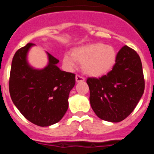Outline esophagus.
<instances>
[{
  "mask_svg": "<svg viewBox=\"0 0 154 154\" xmlns=\"http://www.w3.org/2000/svg\"><path fill=\"white\" fill-rule=\"evenodd\" d=\"M75 81L77 82H83V81H85V78H84V77H82V76H81V75H76V76H75Z\"/></svg>",
  "mask_w": 154,
  "mask_h": 154,
  "instance_id": "esophagus-1",
  "label": "esophagus"
}]
</instances>
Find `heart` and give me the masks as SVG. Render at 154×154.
<instances>
[{"label": "heart", "instance_id": "1", "mask_svg": "<svg viewBox=\"0 0 154 154\" xmlns=\"http://www.w3.org/2000/svg\"><path fill=\"white\" fill-rule=\"evenodd\" d=\"M116 61V51L112 46L103 43H92L76 48L72 55H65L63 62L68 67L72 68L76 62L82 64L85 74L98 77L106 74L112 69Z\"/></svg>", "mask_w": 154, "mask_h": 154}]
</instances>
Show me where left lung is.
<instances>
[{
    "mask_svg": "<svg viewBox=\"0 0 154 154\" xmlns=\"http://www.w3.org/2000/svg\"><path fill=\"white\" fill-rule=\"evenodd\" d=\"M91 106L98 117L118 123L137 106L145 88L140 58L125 45L119 51L112 69L100 78H88Z\"/></svg>",
    "mask_w": 154,
    "mask_h": 154,
    "instance_id": "obj_1",
    "label": "left lung"
}]
</instances>
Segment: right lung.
I'll return each instance as SVG.
<instances>
[{
	"label": "right lung",
	"mask_w": 154,
	"mask_h": 154,
	"mask_svg": "<svg viewBox=\"0 0 154 154\" xmlns=\"http://www.w3.org/2000/svg\"><path fill=\"white\" fill-rule=\"evenodd\" d=\"M34 45L28 43L14 55L9 92L14 104L28 120L37 126H48L59 122L67 111L75 75L60 70L57 66L59 61L48 52L45 68L30 66L27 55Z\"/></svg>",
	"instance_id": "add662e5"
}]
</instances>
